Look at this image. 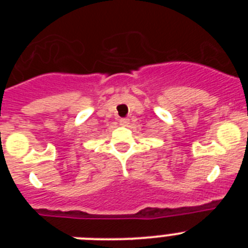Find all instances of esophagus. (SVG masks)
I'll list each match as a JSON object with an SVG mask.
<instances>
[{"instance_id": "34e87169", "label": "esophagus", "mask_w": 248, "mask_h": 248, "mask_svg": "<svg viewBox=\"0 0 248 248\" xmlns=\"http://www.w3.org/2000/svg\"><path fill=\"white\" fill-rule=\"evenodd\" d=\"M120 124H122L123 126H128V124H129L128 118H123V119H120Z\"/></svg>"}]
</instances>
